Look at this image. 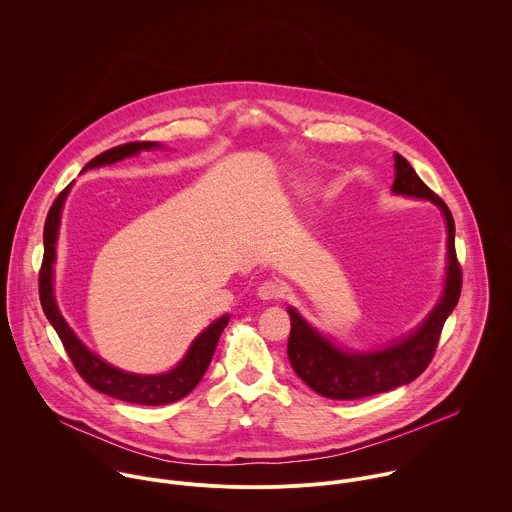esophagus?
<instances>
[{
    "label": "esophagus",
    "instance_id": "34e87169",
    "mask_svg": "<svg viewBox=\"0 0 512 512\" xmlns=\"http://www.w3.org/2000/svg\"><path fill=\"white\" fill-rule=\"evenodd\" d=\"M288 292L286 284L282 280H266L260 284L258 288V295L262 299H268V301H274V299H282Z\"/></svg>",
    "mask_w": 512,
    "mask_h": 512
}]
</instances>
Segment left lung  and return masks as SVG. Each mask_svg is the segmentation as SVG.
Masks as SVG:
<instances>
[{
	"instance_id": "8db88e82",
	"label": "left lung",
	"mask_w": 512,
	"mask_h": 512,
	"mask_svg": "<svg viewBox=\"0 0 512 512\" xmlns=\"http://www.w3.org/2000/svg\"><path fill=\"white\" fill-rule=\"evenodd\" d=\"M392 193L428 199L447 220V278L436 309L406 339L376 353H345L311 329L290 307L292 333L288 357L295 374L317 394L331 400H359L388 392L416 380L432 363L445 319L459 301L463 274L455 254V222L447 205L418 177L414 167L396 153Z\"/></svg>"
}]
</instances>
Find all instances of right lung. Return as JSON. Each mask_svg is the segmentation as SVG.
I'll return each mask as SVG.
<instances>
[{
  "instance_id": "add662e5",
  "label": "right lung",
  "mask_w": 512,
  "mask_h": 512,
  "mask_svg": "<svg viewBox=\"0 0 512 512\" xmlns=\"http://www.w3.org/2000/svg\"><path fill=\"white\" fill-rule=\"evenodd\" d=\"M157 144L155 142H128L122 146L112 147L96 155L86 163L84 169L90 167H100V165H110L116 163L128 155H134L142 149H151ZM69 187H65L59 197L53 201L49 215L45 220L43 228V262L39 270V299L41 307L55 327L71 363H73L76 372L84 378L86 384H90L94 390L108 394L112 398L130 402V404H142V406H163L181 400L187 396L203 378L207 368L213 361L217 343H219L220 333L224 331L228 323V315L217 319L213 325H209L191 345L187 351L185 359L175 366L171 372L165 374H153V376H142V374H130L122 372L114 366L106 365L102 359H98L94 353H90L80 339L74 335L73 329L67 325L63 319L55 297H53V264H55V244H57V234H59V220H61V209L63 203L69 195Z\"/></svg>"
}]
</instances>
